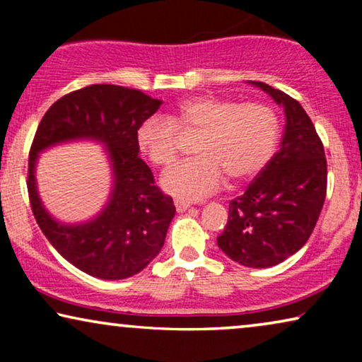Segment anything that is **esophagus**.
Wrapping results in <instances>:
<instances>
[{
	"instance_id": "34e87169",
	"label": "esophagus",
	"mask_w": 362,
	"mask_h": 362,
	"mask_svg": "<svg viewBox=\"0 0 362 362\" xmlns=\"http://www.w3.org/2000/svg\"><path fill=\"white\" fill-rule=\"evenodd\" d=\"M175 206H176V211L177 212H185V211H187L191 207V202L182 201V199H176L175 201Z\"/></svg>"
}]
</instances>
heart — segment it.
<instances>
[{"label": "heart", "mask_w": 362, "mask_h": 362, "mask_svg": "<svg viewBox=\"0 0 362 362\" xmlns=\"http://www.w3.org/2000/svg\"><path fill=\"white\" fill-rule=\"evenodd\" d=\"M280 120L269 103H239L230 98L197 95L177 108L175 122L151 117L138 130V145L153 165L166 168L181 151V133L199 135L197 158L177 163L161 177L165 191L196 201L219 189L226 176L242 182L259 175L274 155Z\"/></svg>", "instance_id": "heart-1"}]
</instances>
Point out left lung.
Instances as JSON below:
<instances>
[{
  "label": "left lung",
  "instance_id": "left-lung-1",
  "mask_svg": "<svg viewBox=\"0 0 362 362\" xmlns=\"http://www.w3.org/2000/svg\"><path fill=\"white\" fill-rule=\"evenodd\" d=\"M284 107L280 150L242 196L229 202V219L217 245L240 265L280 264L310 239L326 197L325 148L298 100L264 82H252Z\"/></svg>",
  "mask_w": 362,
  "mask_h": 362
}]
</instances>
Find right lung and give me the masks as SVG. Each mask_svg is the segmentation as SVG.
Returning <instances> with one entry per match:
<instances>
[{
    "instance_id": "1",
    "label": "right lung",
    "mask_w": 362,
    "mask_h": 362,
    "mask_svg": "<svg viewBox=\"0 0 362 362\" xmlns=\"http://www.w3.org/2000/svg\"><path fill=\"white\" fill-rule=\"evenodd\" d=\"M161 102L136 88L95 83L52 103L29 150L28 194L42 234L78 270L103 280L138 274L160 254L176 207L138 156V130ZM88 137L106 143L114 168L111 201L97 220L64 226L43 209L35 191L37 153L56 142Z\"/></svg>"
}]
</instances>
